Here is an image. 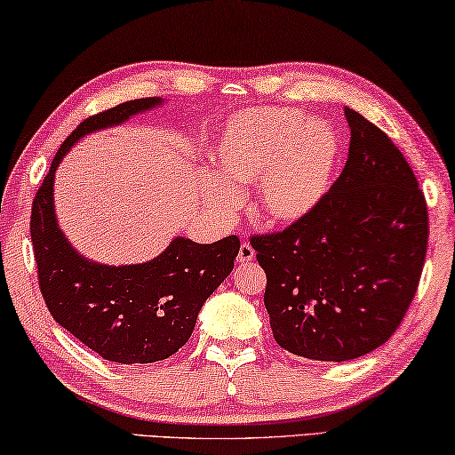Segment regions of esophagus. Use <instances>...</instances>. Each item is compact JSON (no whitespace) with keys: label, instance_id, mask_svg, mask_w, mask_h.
Returning a JSON list of instances; mask_svg holds the SVG:
<instances>
[{"label":"esophagus","instance_id":"obj_1","mask_svg":"<svg viewBox=\"0 0 455 455\" xmlns=\"http://www.w3.org/2000/svg\"><path fill=\"white\" fill-rule=\"evenodd\" d=\"M253 259H256V250H253L250 243H242L240 253H237V261H240V264H250Z\"/></svg>","mask_w":455,"mask_h":455}]
</instances>
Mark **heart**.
I'll return each mask as SVG.
<instances>
[{
	"label": "heart",
	"mask_w": 455,
	"mask_h": 455,
	"mask_svg": "<svg viewBox=\"0 0 455 455\" xmlns=\"http://www.w3.org/2000/svg\"><path fill=\"white\" fill-rule=\"evenodd\" d=\"M339 157V141L320 119H304L285 108L250 109L229 119L212 149L218 181L205 202L234 213L237 188L256 181V210L272 226H291L312 213L328 194Z\"/></svg>",
	"instance_id": "heart-1"
}]
</instances>
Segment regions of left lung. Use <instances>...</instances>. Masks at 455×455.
<instances>
[{
  "mask_svg": "<svg viewBox=\"0 0 455 455\" xmlns=\"http://www.w3.org/2000/svg\"><path fill=\"white\" fill-rule=\"evenodd\" d=\"M344 172L288 229L251 237L274 338L307 360L347 362L400 328L427 250V207L394 141L355 109Z\"/></svg>",
  "mask_w": 455,
  "mask_h": 455,
  "instance_id": "left-lung-1",
  "label": "left lung"
}]
</instances>
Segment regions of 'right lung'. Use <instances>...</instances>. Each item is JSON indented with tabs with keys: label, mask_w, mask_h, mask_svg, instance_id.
<instances>
[{
	"label": "right lung",
	"mask_w": 455,
	"mask_h": 455,
	"mask_svg": "<svg viewBox=\"0 0 455 455\" xmlns=\"http://www.w3.org/2000/svg\"><path fill=\"white\" fill-rule=\"evenodd\" d=\"M164 101L132 100L79 124L55 154L31 207V242L47 309L84 346L117 363H154L186 346L199 309L232 274L240 251L235 235L213 243L178 235L154 259L109 266L85 258L61 232L53 181L68 151L85 135L122 125Z\"/></svg>",
	"instance_id": "right-lung-1"
}]
</instances>
